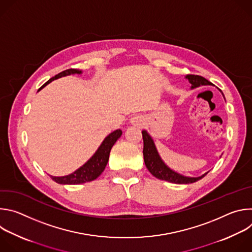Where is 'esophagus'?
I'll list each match as a JSON object with an SVG mask.
<instances>
[{
	"label": "esophagus",
	"instance_id": "1",
	"mask_svg": "<svg viewBox=\"0 0 252 252\" xmlns=\"http://www.w3.org/2000/svg\"><path fill=\"white\" fill-rule=\"evenodd\" d=\"M143 123H145V118H143V117L140 116V115L134 116V117L131 119V124H132L133 126H141L143 125Z\"/></svg>",
	"mask_w": 252,
	"mask_h": 252
}]
</instances>
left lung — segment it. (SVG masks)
Instances as JSON below:
<instances>
[{
	"mask_svg": "<svg viewBox=\"0 0 252 252\" xmlns=\"http://www.w3.org/2000/svg\"><path fill=\"white\" fill-rule=\"evenodd\" d=\"M187 79H189L192 89L198 88L200 86L212 85L205 78L197 75H188ZM141 133H142V139H143V151H142L143 159H145L146 166L148 167L150 172L157 178L162 179V181H166L169 183H173V184L187 185V184L195 183L206 175L207 172L199 177H188L173 171L172 169L167 167L159 158L154 143V140L152 139L150 134L146 130H142Z\"/></svg>",
	"mask_w": 252,
	"mask_h": 252,
	"instance_id": "1",
	"label": "left lung"
}]
</instances>
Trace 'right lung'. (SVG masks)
Returning a JSON list of instances; mask_svg holds the SVG:
<instances>
[{
	"instance_id": "obj_1",
	"label": "right lung",
	"mask_w": 252,
	"mask_h": 252,
	"mask_svg": "<svg viewBox=\"0 0 252 252\" xmlns=\"http://www.w3.org/2000/svg\"><path fill=\"white\" fill-rule=\"evenodd\" d=\"M81 73H82L81 70L76 68H68V69L63 70L62 73L56 75L55 77L50 79L46 84H44L39 89V91L42 90L44 87H46L48 84H50L52 81L57 80L61 77H64L70 74H81ZM122 133L123 131L121 129H117L107 135L102 141L98 150L95 152V154L75 172L65 176H53V175H50V176L52 177L53 181L61 185H79V184H84V183L94 181V179H95L97 176L100 175V173L105 168V165L107 161H109L111 150L116 143V141L120 138Z\"/></svg>"
}]
</instances>
